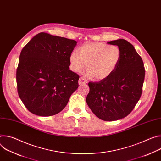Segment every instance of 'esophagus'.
I'll return each instance as SVG.
<instances>
[{"label":"esophagus","instance_id":"1","mask_svg":"<svg viewBox=\"0 0 161 161\" xmlns=\"http://www.w3.org/2000/svg\"><path fill=\"white\" fill-rule=\"evenodd\" d=\"M87 83V81L86 79H85L83 77H80L79 79V84L80 85H83V84H86Z\"/></svg>","mask_w":161,"mask_h":161}]
</instances>
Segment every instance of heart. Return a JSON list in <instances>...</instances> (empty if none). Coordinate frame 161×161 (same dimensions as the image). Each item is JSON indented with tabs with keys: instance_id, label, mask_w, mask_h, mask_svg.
Segmentation results:
<instances>
[{
	"instance_id": "obj_1",
	"label": "heart",
	"mask_w": 161,
	"mask_h": 161,
	"mask_svg": "<svg viewBox=\"0 0 161 161\" xmlns=\"http://www.w3.org/2000/svg\"><path fill=\"white\" fill-rule=\"evenodd\" d=\"M121 53L116 45H108L94 42L83 44L77 52H73L69 57L73 71H82L86 64V70L90 76L96 80L108 77L117 68Z\"/></svg>"
}]
</instances>
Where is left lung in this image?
Segmentation results:
<instances>
[{
	"label": "left lung",
	"mask_w": 161,
	"mask_h": 161,
	"mask_svg": "<svg viewBox=\"0 0 161 161\" xmlns=\"http://www.w3.org/2000/svg\"><path fill=\"white\" fill-rule=\"evenodd\" d=\"M117 45L121 53L117 68L99 82H89L86 103L95 115L104 121L127 117L140 99L145 71L143 60L127 41L108 42Z\"/></svg>",
	"instance_id": "obj_1"
}]
</instances>
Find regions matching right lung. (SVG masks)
<instances>
[{"mask_svg": "<svg viewBox=\"0 0 161 161\" xmlns=\"http://www.w3.org/2000/svg\"><path fill=\"white\" fill-rule=\"evenodd\" d=\"M77 42L41 32L22 49L16 69L18 96L27 109L41 117L60 112L78 87L69 57Z\"/></svg>", "mask_w": 161, "mask_h": 161, "instance_id": "right-lung-1", "label": "right lung"}]
</instances>
